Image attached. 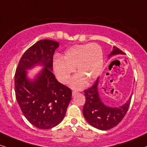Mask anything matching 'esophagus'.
<instances>
[{
    "mask_svg": "<svg viewBox=\"0 0 147 147\" xmlns=\"http://www.w3.org/2000/svg\"><path fill=\"white\" fill-rule=\"evenodd\" d=\"M77 93V92H76V91H72V96H75Z\"/></svg>",
    "mask_w": 147,
    "mask_h": 147,
    "instance_id": "34e87169",
    "label": "esophagus"
}]
</instances>
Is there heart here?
<instances>
[{"mask_svg": "<svg viewBox=\"0 0 147 147\" xmlns=\"http://www.w3.org/2000/svg\"><path fill=\"white\" fill-rule=\"evenodd\" d=\"M103 66L102 48L96 43L75 45L65 51L62 58L56 57L53 60V69L61 82L66 84L71 74L77 68V74L72 80L75 89L84 87L86 79L93 81L101 73Z\"/></svg>", "mask_w": 147, "mask_h": 147, "instance_id": "obj_1", "label": "heart"}]
</instances>
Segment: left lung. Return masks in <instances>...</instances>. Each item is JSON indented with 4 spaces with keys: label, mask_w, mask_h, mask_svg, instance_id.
Here are the masks:
<instances>
[{
    "label": "left lung",
    "mask_w": 147,
    "mask_h": 147,
    "mask_svg": "<svg viewBox=\"0 0 147 147\" xmlns=\"http://www.w3.org/2000/svg\"><path fill=\"white\" fill-rule=\"evenodd\" d=\"M113 51L109 56L116 54H124V52L118 47H113ZM98 79L94 84L84 91L85 103L83 108V113L87 121L93 127L108 130L114 127L121 121L131 102V98L125 105L118 108H111L102 102L98 92Z\"/></svg>",
    "instance_id": "obj_1"
}]
</instances>
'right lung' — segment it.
Returning <instances> with one entry per match:
<instances>
[{"label":"right lung","mask_w":147,"mask_h":147,"mask_svg":"<svg viewBox=\"0 0 147 147\" xmlns=\"http://www.w3.org/2000/svg\"><path fill=\"white\" fill-rule=\"evenodd\" d=\"M56 41L38 40L22 55L15 73L16 100L25 117L35 127L48 129L62 121L72 97V91L57 81L53 72ZM40 63L45 68L34 81L26 78L25 70Z\"/></svg>","instance_id":"right-lung-1"}]
</instances>
